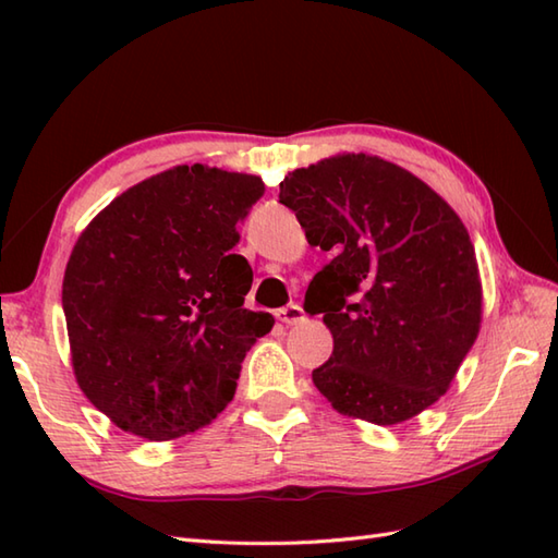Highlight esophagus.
<instances>
[{
  "label": "esophagus",
  "instance_id": "obj_1",
  "mask_svg": "<svg viewBox=\"0 0 558 558\" xmlns=\"http://www.w3.org/2000/svg\"><path fill=\"white\" fill-rule=\"evenodd\" d=\"M276 316H278V322H282L286 326H298V324H302L304 322V310L300 304H288V306H282V310H278L276 312Z\"/></svg>",
  "mask_w": 558,
  "mask_h": 558
}]
</instances>
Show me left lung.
<instances>
[{
  "mask_svg": "<svg viewBox=\"0 0 558 558\" xmlns=\"http://www.w3.org/2000/svg\"><path fill=\"white\" fill-rule=\"evenodd\" d=\"M280 204L333 252L304 294L333 354L312 372L336 410L398 424L446 393L477 338L482 286L465 225L393 162L338 156L290 172Z\"/></svg>",
  "mask_w": 558,
  "mask_h": 558,
  "instance_id": "1",
  "label": "left lung"
}]
</instances>
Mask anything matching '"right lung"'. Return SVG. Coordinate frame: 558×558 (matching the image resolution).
Wrapping results in <instances>:
<instances>
[{
	"label": "right lung",
	"mask_w": 558,
	"mask_h": 558,
	"mask_svg": "<svg viewBox=\"0 0 558 558\" xmlns=\"http://www.w3.org/2000/svg\"><path fill=\"white\" fill-rule=\"evenodd\" d=\"M254 174L180 165L117 196L69 256L62 306L76 381L124 432H196L234 398L266 312L232 248L264 196Z\"/></svg>",
	"instance_id": "right-lung-1"
}]
</instances>
